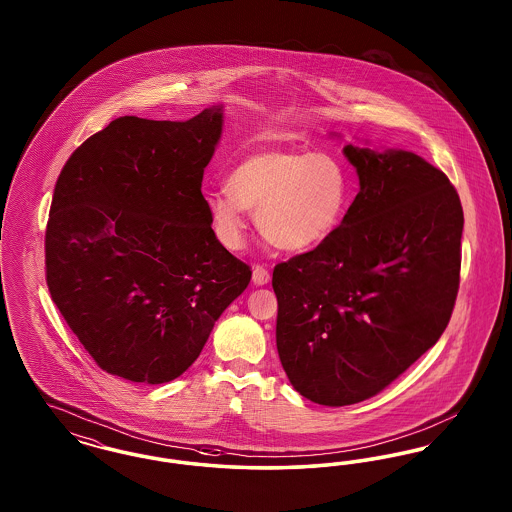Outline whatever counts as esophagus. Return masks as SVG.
Masks as SVG:
<instances>
[{
  "instance_id": "obj_1",
  "label": "esophagus",
  "mask_w": 512,
  "mask_h": 512,
  "mask_svg": "<svg viewBox=\"0 0 512 512\" xmlns=\"http://www.w3.org/2000/svg\"><path fill=\"white\" fill-rule=\"evenodd\" d=\"M253 282L257 286L268 284L270 282V272H268L267 268L263 267V265H255L253 267Z\"/></svg>"
}]
</instances>
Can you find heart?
<instances>
[{
    "instance_id": "1",
    "label": "heart",
    "mask_w": 512,
    "mask_h": 512,
    "mask_svg": "<svg viewBox=\"0 0 512 512\" xmlns=\"http://www.w3.org/2000/svg\"><path fill=\"white\" fill-rule=\"evenodd\" d=\"M351 178L330 153L265 149L244 157L226 180V192L209 195V215L220 242H244L245 209L255 213L268 244L307 251L326 242L347 213Z\"/></svg>"
}]
</instances>
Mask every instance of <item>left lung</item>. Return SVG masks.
I'll return each instance as SVG.
<instances>
[{
    "mask_svg": "<svg viewBox=\"0 0 512 512\" xmlns=\"http://www.w3.org/2000/svg\"><path fill=\"white\" fill-rule=\"evenodd\" d=\"M343 153L361 188L340 228L272 272L280 363L328 407L380 393L436 345L461 280L463 207L449 178L403 149Z\"/></svg>",
    "mask_w": 512,
    "mask_h": 512,
    "instance_id": "left-lung-1",
    "label": "left lung"
}]
</instances>
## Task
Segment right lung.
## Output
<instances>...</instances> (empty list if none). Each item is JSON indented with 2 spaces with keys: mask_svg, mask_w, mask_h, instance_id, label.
Segmentation results:
<instances>
[{
  "mask_svg": "<svg viewBox=\"0 0 512 512\" xmlns=\"http://www.w3.org/2000/svg\"><path fill=\"white\" fill-rule=\"evenodd\" d=\"M222 107L184 122L119 117L74 149L46 228L53 303L99 368L165 384L199 357L251 268L201 194Z\"/></svg>",
  "mask_w": 512,
  "mask_h": 512,
  "instance_id": "1",
  "label": "right lung"
}]
</instances>
